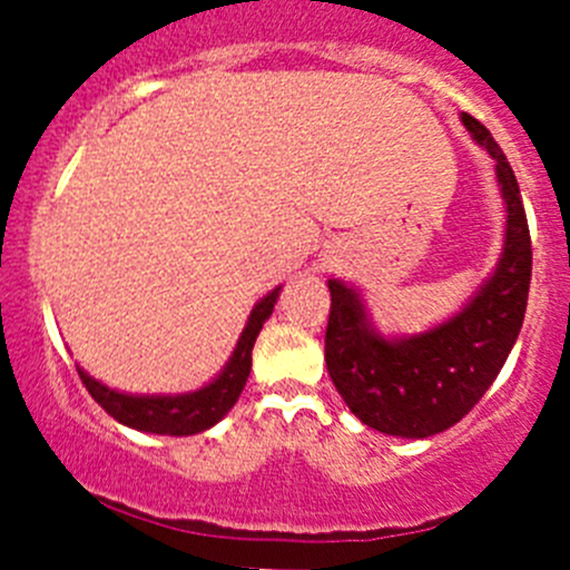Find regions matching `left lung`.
Returning a JSON list of instances; mask_svg holds the SVG:
<instances>
[{
    "instance_id": "obj_1",
    "label": "left lung",
    "mask_w": 570,
    "mask_h": 570,
    "mask_svg": "<svg viewBox=\"0 0 570 570\" xmlns=\"http://www.w3.org/2000/svg\"><path fill=\"white\" fill-rule=\"evenodd\" d=\"M461 120L497 159L508 206L504 248L491 278L455 317L402 338H386L372 327L353 286L327 281V375L361 422L400 439L444 433L480 402L519 338L530 295L532 243L519 181L491 131L469 112Z\"/></svg>"
}]
</instances>
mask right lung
<instances>
[{"label": "right lung", "mask_w": 570, "mask_h": 570, "mask_svg": "<svg viewBox=\"0 0 570 570\" xmlns=\"http://www.w3.org/2000/svg\"><path fill=\"white\" fill-rule=\"evenodd\" d=\"M281 286H275L269 295L253 306L248 325H245L243 336H239L237 347H234L232 358L223 366L220 375L212 383H206L198 392L187 394H124L115 389L105 386L96 377H90L82 366H77L79 377H82L85 389L90 396L99 402L101 407L112 419H118L126 428L142 430V433H157V435H195L209 430L212 424L220 422L234 402L243 394L245 381L250 375V353L253 342H256L258 331L273 314L275 301H278Z\"/></svg>", "instance_id": "add662e5"}]
</instances>
